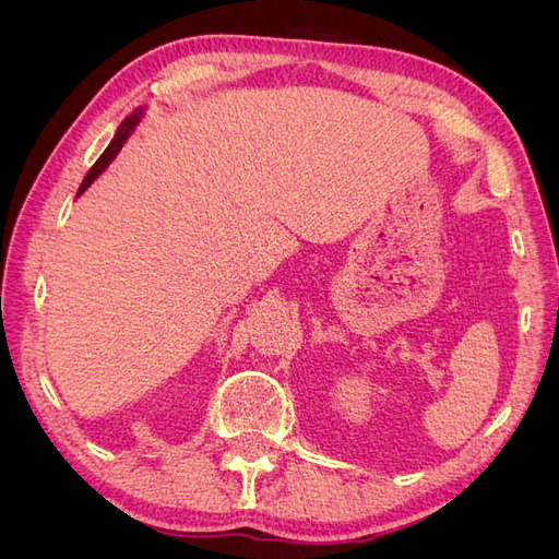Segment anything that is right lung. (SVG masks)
<instances>
[{"instance_id":"add662e5","label":"right lung","mask_w":559,"mask_h":559,"mask_svg":"<svg viewBox=\"0 0 559 559\" xmlns=\"http://www.w3.org/2000/svg\"><path fill=\"white\" fill-rule=\"evenodd\" d=\"M140 116H142V111H134V114H130V116L126 118V121L121 123V128H118V132H116V138H114V140H111V144L105 148V154L97 158V163L91 167V173L86 175V179H83L81 189H79V195H81L83 191H86L88 186H91L99 175H103V173L107 170V165L116 158L118 151H121V146H123V144H126V140L130 138V132L134 130V126L140 123Z\"/></svg>"}]
</instances>
